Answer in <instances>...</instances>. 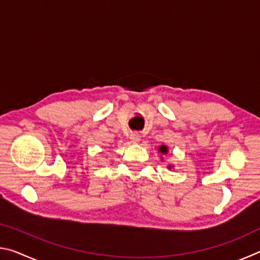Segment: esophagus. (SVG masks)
Instances as JSON below:
<instances>
[{"label": "esophagus", "mask_w": 260, "mask_h": 260, "mask_svg": "<svg viewBox=\"0 0 260 260\" xmlns=\"http://www.w3.org/2000/svg\"><path fill=\"white\" fill-rule=\"evenodd\" d=\"M129 139H131V141L133 143H139L140 141H141V136L138 135V134H132Z\"/></svg>", "instance_id": "34e87169"}]
</instances>
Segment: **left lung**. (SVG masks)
Returning a JSON list of instances; mask_svg holds the SVG:
<instances>
[{
  "instance_id": "obj_1",
  "label": "left lung",
  "mask_w": 260,
  "mask_h": 260,
  "mask_svg": "<svg viewBox=\"0 0 260 260\" xmlns=\"http://www.w3.org/2000/svg\"><path fill=\"white\" fill-rule=\"evenodd\" d=\"M158 151H159V153H161L162 156H165V155H167V153H169V148H167V146H165V144H161V146H159L158 147ZM162 156H160V158H161V160H164V157ZM173 166L174 165H169L167 166V169H173Z\"/></svg>"
}]
</instances>
